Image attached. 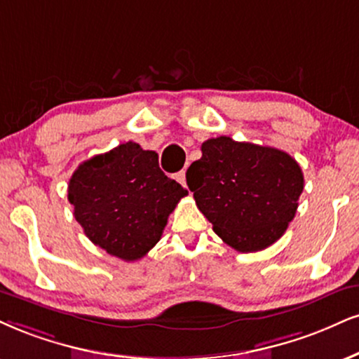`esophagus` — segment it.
Segmentation results:
<instances>
[{"mask_svg":"<svg viewBox=\"0 0 359 359\" xmlns=\"http://www.w3.org/2000/svg\"><path fill=\"white\" fill-rule=\"evenodd\" d=\"M176 181H178V183H181L183 184V187H187V171H180V172H176Z\"/></svg>","mask_w":359,"mask_h":359,"instance_id":"esophagus-1","label":"esophagus"}]
</instances>
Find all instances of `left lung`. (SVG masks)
<instances>
[{
  "instance_id": "1",
  "label": "left lung",
  "mask_w": 359,
  "mask_h": 359,
  "mask_svg": "<svg viewBox=\"0 0 359 359\" xmlns=\"http://www.w3.org/2000/svg\"><path fill=\"white\" fill-rule=\"evenodd\" d=\"M187 171L188 188L215 233L241 253L271 246L285 234L303 193V171L281 149L229 136L201 144Z\"/></svg>"
}]
</instances>
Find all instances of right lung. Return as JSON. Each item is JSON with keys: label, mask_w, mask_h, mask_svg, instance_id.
<instances>
[{"label": "right lung", "mask_w": 359, "mask_h": 359, "mask_svg": "<svg viewBox=\"0 0 359 359\" xmlns=\"http://www.w3.org/2000/svg\"><path fill=\"white\" fill-rule=\"evenodd\" d=\"M188 191L159 170L158 154L123 143L81 163L68 184L74 218L91 243L125 261H136L161 238Z\"/></svg>", "instance_id": "add662e5"}]
</instances>
